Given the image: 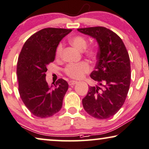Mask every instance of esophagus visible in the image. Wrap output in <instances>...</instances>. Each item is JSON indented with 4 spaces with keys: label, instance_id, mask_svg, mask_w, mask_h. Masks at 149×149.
I'll return each instance as SVG.
<instances>
[{
    "label": "esophagus",
    "instance_id": "1",
    "mask_svg": "<svg viewBox=\"0 0 149 149\" xmlns=\"http://www.w3.org/2000/svg\"><path fill=\"white\" fill-rule=\"evenodd\" d=\"M77 83H78V82H77V81H75V80H70V81H69L68 84H69V86H73V85L77 84Z\"/></svg>",
    "mask_w": 149,
    "mask_h": 149
}]
</instances>
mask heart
<instances>
[{"label":"heart","mask_w":149,"mask_h":149,"mask_svg":"<svg viewBox=\"0 0 149 149\" xmlns=\"http://www.w3.org/2000/svg\"><path fill=\"white\" fill-rule=\"evenodd\" d=\"M70 43L73 46L80 51H84L86 48L87 40L86 38L80 35H77L70 39ZM63 51V44L60 43L56 49V56L57 58H61ZM87 56L90 58H94L96 55L95 49H88L86 51ZM91 71V67L86 62H81L80 63H71L69 64L65 69V73L71 78L81 79L87 73Z\"/></svg>","instance_id":"b5f03b06"}]
</instances>
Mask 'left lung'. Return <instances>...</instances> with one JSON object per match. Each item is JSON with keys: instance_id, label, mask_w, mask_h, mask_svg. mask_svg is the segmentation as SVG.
I'll return each instance as SVG.
<instances>
[{"instance_id": "obj_1", "label": "left lung", "mask_w": 149, "mask_h": 149, "mask_svg": "<svg viewBox=\"0 0 149 149\" xmlns=\"http://www.w3.org/2000/svg\"><path fill=\"white\" fill-rule=\"evenodd\" d=\"M96 39L97 62L91 78L100 86H89L82 100L85 111L98 119L114 116L124 104L131 82L130 59L120 37L103 26L78 29Z\"/></svg>"}]
</instances>
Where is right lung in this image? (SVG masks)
<instances>
[{
  "mask_svg": "<svg viewBox=\"0 0 149 149\" xmlns=\"http://www.w3.org/2000/svg\"><path fill=\"white\" fill-rule=\"evenodd\" d=\"M71 29L46 28L31 35L24 44L17 64L18 91L26 107L35 116L50 117L60 111L68 83L58 79L49 86L47 67L54 61L56 49Z\"/></svg>",
  "mask_w": 149,
  "mask_h": 149,
  "instance_id": "right-lung-1",
  "label": "right lung"
}]
</instances>
